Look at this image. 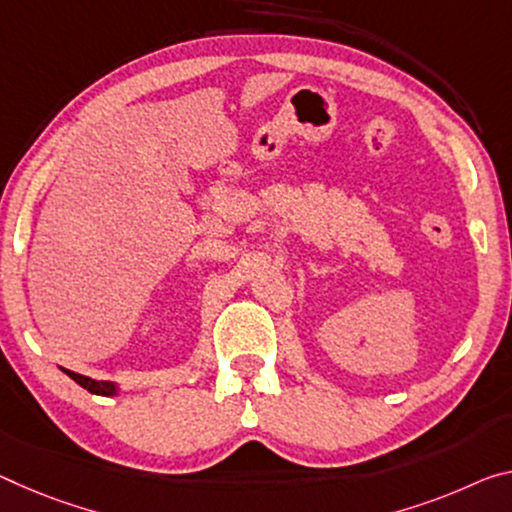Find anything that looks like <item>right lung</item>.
Returning <instances> with one entry per match:
<instances>
[{"instance_id": "right-lung-1", "label": "right lung", "mask_w": 512, "mask_h": 512, "mask_svg": "<svg viewBox=\"0 0 512 512\" xmlns=\"http://www.w3.org/2000/svg\"><path fill=\"white\" fill-rule=\"evenodd\" d=\"M68 376L75 380V383H79L84 389H88L91 394H102V396H111L116 394V387H113V383H107V380H93L88 376H81V373H75V371H68Z\"/></svg>"}]
</instances>
